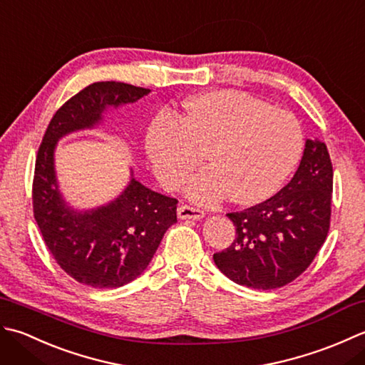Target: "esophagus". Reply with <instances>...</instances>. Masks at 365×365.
Listing matches in <instances>:
<instances>
[{"label":"esophagus","instance_id":"esophagus-1","mask_svg":"<svg viewBox=\"0 0 365 365\" xmlns=\"http://www.w3.org/2000/svg\"><path fill=\"white\" fill-rule=\"evenodd\" d=\"M178 217L185 220V219H193V220H200L205 217V211L198 210V207H192L189 205H181L178 207Z\"/></svg>","mask_w":365,"mask_h":365}]
</instances>
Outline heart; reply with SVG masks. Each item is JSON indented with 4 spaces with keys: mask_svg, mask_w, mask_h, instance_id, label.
<instances>
[{
    "mask_svg": "<svg viewBox=\"0 0 365 365\" xmlns=\"http://www.w3.org/2000/svg\"><path fill=\"white\" fill-rule=\"evenodd\" d=\"M304 148L299 121L285 110L233 89L211 91L185 103V118L163 110L146 133L155 176L170 189L181 185L205 158L211 167L189 181L198 203L252 205L276 193Z\"/></svg>",
    "mask_w": 365,
    "mask_h": 365,
    "instance_id": "obj_1",
    "label": "heart"
}]
</instances>
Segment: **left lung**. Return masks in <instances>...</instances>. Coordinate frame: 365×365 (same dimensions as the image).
<instances>
[{"label": "left lung", "instance_id": "8db88e82", "mask_svg": "<svg viewBox=\"0 0 365 365\" xmlns=\"http://www.w3.org/2000/svg\"><path fill=\"white\" fill-rule=\"evenodd\" d=\"M332 163L319 140H306L299 167L284 189L240 212H228L236 227L230 247L214 263L235 284L280 288L307 269L329 232Z\"/></svg>", "mask_w": 365, "mask_h": 365}]
</instances>
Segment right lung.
<instances>
[{"label":"right lung","mask_w":365,"mask_h":365,"mask_svg":"<svg viewBox=\"0 0 365 365\" xmlns=\"http://www.w3.org/2000/svg\"><path fill=\"white\" fill-rule=\"evenodd\" d=\"M151 89L98 81L81 89L51 118L36 158L33 211L43 242L61 269L93 288H118L143 272L167 230L176 224V198L133 178L113 202L78 211L66 203L55 172V148L68 133L93 129L108 107L133 103Z\"/></svg>","instance_id":"1"}]
</instances>
